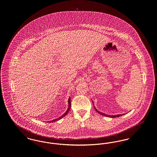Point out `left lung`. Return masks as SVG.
Returning <instances> with one entry per match:
<instances>
[{"mask_svg":"<svg viewBox=\"0 0 157 157\" xmlns=\"http://www.w3.org/2000/svg\"><path fill=\"white\" fill-rule=\"evenodd\" d=\"M94 103V102H93ZM94 108H95V106H94ZM95 109L96 110V111L97 112H98L99 113H100V114H101L102 115H104V116H105V117H110V118H116V117H121V116H122V114H120V115H106V114H105L104 113H102V112H99V111H98L97 109L95 108Z\"/></svg>","mask_w":157,"mask_h":157,"instance_id":"1","label":"left lung"}]
</instances>
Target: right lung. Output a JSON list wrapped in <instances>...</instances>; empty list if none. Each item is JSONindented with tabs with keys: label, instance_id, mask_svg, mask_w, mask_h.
Here are the masks:
<instances>
[{
	"label": "right lung",
	"instance_id": "obj_1",
	"mask_svg": "<svg viewBox=\"0 0 157 157\" xmlns=\"http://www.w3.org/2000/svg\"><path fill=\"white\" fill-rule=\"evenodd\" d=\"M68 103H69V105H68V108H67V111L65 112V113L62 115L61 117H60L59 118H58L57 119H55V120H52V121H48V122H55V121H58V120L62 119L63 117H64L65 115H67V112H69L70 108H71V98H69V99H68Z\"/></svg>",
	"mask_w": 157,
	"mask_h": 157
}]
</instances>
